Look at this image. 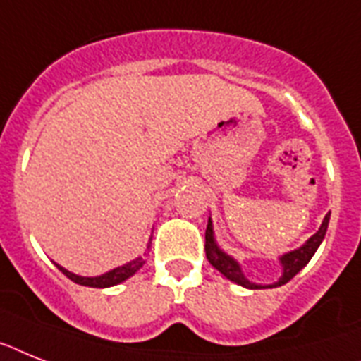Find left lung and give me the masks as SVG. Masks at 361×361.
Here are the masks:
<instances>
[{"mask_svg": "<svg viewBox=\"0 0 361 361\" xmlns=\"http://www.w3.org/2000/svg\"><path fill=\"white\" fill-rule=\"evenodd\" d=\"M328 221H330V213L323 219V224L317 230V233H313L302 247L295 248L291 252H286L282 256L278 257V262L282 265V276L278 278V282L274 283H267V286H262V283H254L250 282L245 272L241 269V263L237 262L235 257H231L230 254L222 250L219 245H216L215 239V231H213V222L207 221V230H206V257L211 265L215 267L216 271L224 274V276L230 280V282L237 283V286L247 287V289H271V287H280L283 283H287L293 276H297L298 272L302 271L304 267L310 263V259L313 257V254L317 252V248L321 247L324 235H326L328 230Z\"/></svg>", "mask_w": 361, "mask_h": 361, "instance_id": "8db88e82", "label": "left lung"}]
</instances>
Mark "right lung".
<instances>
[{
  "label": "right lung",
  "mask_w": 361,
  "mask_h": 361,
  "mask_svg": "<svg viewBox=\"0 0 361 361\" xmlns=\"http://www.w3.org/2000/svg\"><path fill=\"white\" fill-rule=\"evenodd\" d=\"M152 243V239H150ZM150 243H148V248H150ZM146 256V254H145ZM145 256H139L135 257V259H131V262L124 263V265L116 267V269H113V271L109 272H104V274H99V276H79V274H74V272L66 271L64 267H61L59 263H55L57 265V269L61 272H63L64 276H68L72 282L79 283V286H87V287H113V286H118V283L126 282L128 278H131L135 274V272L139 271L140 267L145 265L146 259Z\"/></svg>",
  "instance_id": "add662e5"
}]
</instances>
